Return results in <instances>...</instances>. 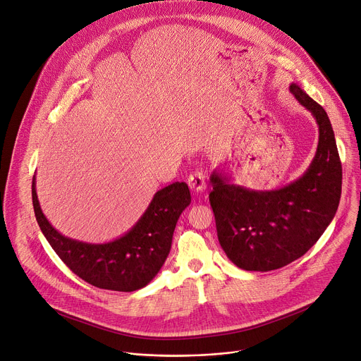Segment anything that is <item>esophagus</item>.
Segmentation results:
<instances>
[{
  "instance_id": "34e87169",
  "label": "esophagus",
  "mask_w": 361,
  "mask_h": 361,
  "mask_svg": "<svg viewBox=\"0 0 361 361\" xmlns=\"http://www.w3.org/2000/svg\"><path fill=\"white\" fill-rule=\"evenodd\" d=\"M188 185L190 189H193L195 192H202L207 188V182H205V175L202 172H193L188 176Z\"/></svg>"
}]
</instances>
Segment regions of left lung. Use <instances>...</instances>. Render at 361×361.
Listing matches in <instances>:
<instances>
[{
	"label": "left lung",
	"instance_id": "obj_1",
	"mask_svg": "<svg viewBox=\"0 0 361 361\" xmlns=\"http://www.w3.org/2000/svg\"><path fill=\"white\" fill-rule=\"evenodd\" d=\"M289 91L314 116L318 147L300 178L274 190L238 186L219 172L211 175L209 202L218 241L240 269L269 271L281 269L307 253L334 218L343 169L336 135L325 113L299 85Z\"/></svg>",
	"mask_w": 361,
	"mask_h": 361
}]
</instances>
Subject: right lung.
I'll return each mask as SVG.
<instances>
[{"mask_svg": "<svg viewBox=\"0 0 361 361\" xmlns=\"http://www.w3.org/2000/svg\"><path fill=\"white\" fill-rule=\"evenodd\" d=\"M32 197L37 224L61 260L82 281L117 292L142 289L153 281L171 252L178 219L190 204L185 182L164 186L130 231L114 241L91 244L65 237L51 227L37 200L36 178Z\"/></svg>", "mask_w": 361, "mask_h": 361, "instance_id": "obj_1", "label": "right lung"}]
</instances>
